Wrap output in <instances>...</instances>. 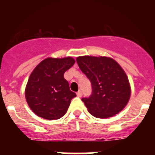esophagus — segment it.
I'll return each mask as SVG.
<instances>
[{"label": "esophagus", "mask_w": 155, "mask_h": 155, "mask_svg": "<svg viewBox=\"0 0 155 155\" xmlns=\"http://www.w3.org/2000/svg\"><path fill=\"white\" fill-rule=\"evenodd\" d=\"M76 94H77V96L79 97H81L82 96V91H80L79 90V91L77 92V93H76Z\"/></svg>", "instance_id": "34e87169"}]
</instances>
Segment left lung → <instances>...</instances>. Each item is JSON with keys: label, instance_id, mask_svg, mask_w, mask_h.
Wrapping results in <instances>:
<instances>
[{"label": "left lung", "instance_id": "1", "mask_svg": "<svg viewBox=\"0 0 155 155\" xmlns=\"http://www.w3.org/2000/svg\"><path fill=\"white\" fill-rule=\"evenodd\" d=\"M76 61L91 83V96L82 99L88 112L99 118L119 113L130 97L129 80L121 67L108 57L81 56Z\"/></svg>", "mask_w": 155, "mask_h": 155}]
</instances>
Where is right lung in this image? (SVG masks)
<instances>
[{
    "label": "right lung",
    "instance_id": "obj_1",
    "mask_svg": "<svg viewBox=\"0 0 155 155\" xmlns=\"http://www.w3.org/2000/svg\"><path fill=\"white\" fill-rule=\"evenodd\" d=\"M75 64L71 57L47 58L33 70L25 87V98L31 110L47 120L65 115L70 101L76 97L64 74Z\"/></svg>",
    "mask_w": 155,
    "mask_h": 155
}]
</instances>
